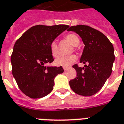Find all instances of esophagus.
<instances>
[{
	"mask_svg": "<svg viewBox=\"0 0 124 124\" xmlns=\"http://www.w3.org/2000/svg\"><path fill=\"white\" fill-rule=\"evenodd\" d=\"M68 68H69V67H68V66H64V67H63V69H64V70H68Z\"/></svg>",
	"mask_w": 124,
	"mask_h": 124,
	"instance_id": "1",
	"label": "esophagus"
}]
</instances>
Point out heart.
Wrapping results in <instances>:
<instances>
[{
    "instance_id": "b5f03b06",
    "label": "heart",
    "mask_w": 124,
    "mask_h": 124,
    "mask_svg": "<svg viewBox=\"0 0 124 124\" xmlns=\"http://www.w3.org/2000/svg\"><path fill=\"white\" fill-rule=\"evenodd\" d=\"M64 39L68 41L71 45L74 46V49H76V46H77L80 43L79 38L74 33H69L67 34L64 37ZM50 50L51 54L53 57H58L59 56V47L58 45L55 41H52L50 44ZM77 60V57L74 54H72L70 56H60L58 58L55 60V64L57 66H68L71 64H72Z\"/></svg>"
}]
</instances>
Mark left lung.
Masks as SVG:
<instances>
[{
    "label": "left lung",
    "instance_id": "left-lung-1",
    "mask_svg": "<svg viewBox=\"0 0 124 124\" xmlns=\"http://www.w3.org/2000/svg\"><path fill=\"white\" fill-rule=\"evenodd\" d=\"M73 31L82 38L85 47L80 60L85 67L74 64L77 77L70 80L72 90L79 95L92 96L103 87L110 77L115 60L112 44L105 35L91 27L84 25L71 26Z\"/></svg>",
    "mask_w": 124,
    "mask_h": 124
}]
</instances>
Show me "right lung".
<instances>
[{"instance_id": "1", "label": "right lung", "mask_w": 124, "mask_h": 124, "mask_svg": "<svg viewBox=\"0 0 124 124\" xmlns=\"http://www.w3.org/2000/svg\"><path fill=\"white\" fill-rule=\"evenodd\" d=\"M68 25H38L26 31L14 45L11 60L12 73L22 92L31 99L48 95L54 85V78L64 72L62 66H46L52 63L50 44Z\"/></svg>"}]
</instances>
